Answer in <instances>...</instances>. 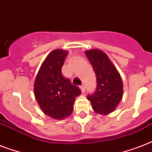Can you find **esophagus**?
Here are the masks:
<instances>
[{
    "mask_svg": "<svg viewBox=\"0 0 152 152\" xmlns=\"http://www.w3.org/2000/svg\"><path fill=\"white\" fill-rule=\"evenodd\" d=\"M80 90H81V92L82 93H84L85 92V86L84 85H82V86H80Z\"/></svg>",
    "mask_w": 152,
    "mask_h": 152,
    "instance_id": "1",
    "label": "esophagus"
}]
</instances>
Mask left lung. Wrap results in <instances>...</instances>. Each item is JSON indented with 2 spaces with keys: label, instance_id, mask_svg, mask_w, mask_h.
Here are the masks:
<instances>
[{
  "label": "left lung",
  "instance_id": "left-lung-1",
  "mask_svg": "<svg viewBox=\"0 0 152 152\" xmlns=\"http://www.w3.org/2000/svg\"><path fill=\"white\" fill-rule=\"evenodd\" d=\"M96 75L97 89L88 95L93 110L98 114L108 115L114 111L123 97V81L116 67L106 53L99 49L85 51Z\"/></svg>",
  "mask_w": 152,
  "mask_h": 152
}]
</instances>
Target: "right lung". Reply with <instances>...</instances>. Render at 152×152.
Masks as SVG:
<instances>
[{
  "label": "right lung",
  "instance_id": "right-lung-1",
  "mask_svg": "<svg viewBox=\"0 0 152 152\" xmlns=\"http://www.w3.org/2000/svg\"><path fill=\"white\" fill-rule=\"evenodd\" d=\"M68 51L57 49L46 57L36 75L34 94L41 110L46 115L62 120L71 115L74 102L80 95L78 87L72 85L61 74Z\"/></svg>",
  "mask_w": 152,
  "mask_h": 152
}]
</instances>
